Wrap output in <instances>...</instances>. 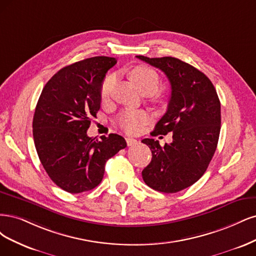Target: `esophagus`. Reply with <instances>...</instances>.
Listing matches in <instances>:
<instances>
[{
    "mask_svg": "<svg viewBox=\"0 0 256 256\" xmlns=\"http://www.w3.org/2000/svg\"><path fill=\"white\" fill-rule=\"evenodd\" d=\"M126 144L130 146H134V144H138V142L136 139H134V138H130V137H128V138H126Z\"/></svg>",
    "mask_w": 256,
    "mask_h": 256,
    "instance_id": "esophagus-1",
    "label": "esophagus"
}]
</instances>
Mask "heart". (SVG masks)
<instances>
[{
    "label": "heart",
    "mask_w": 256,
    "mask_h": 256,
    "mask_svg": "<svg viewBox=\"0 0 256 256\" xmlns=\"http://www.w3.org/2000/svg\"><path fill=\"white\" fill-rule=\"evenodd\" d=\"M130 78L133 80L138 90L142 94H153L160 86V76L154 69L148 66H137L130 72ZM116 83V76L110 74L101 85L100 96L103 102L107 101L112 96ZM149 114L142 110H126L119 118V126L128 134H136L142 130L144 126L149 121Z\"/></svg>",
    "instance_id": "heart-1"
}]
</instances>
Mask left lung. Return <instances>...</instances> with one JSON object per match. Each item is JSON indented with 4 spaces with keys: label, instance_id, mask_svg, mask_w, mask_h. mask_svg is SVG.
Listing matches in <instances>:
<instances>
[{
    "label": "left lung",
    "instance_id": "left-lung-1",
    "mask_svg": "<svg viewBox=\"0 0 256 256\" xmlns=\"http://www.w3.org/2000/svg\"><path fill=\"white\" fill-rule=\"evenodd\" d=\"M136 57L160 69L171 85L167 112L156 123L153 135L171 132L172 142L162 146L158 140H142L152 151L142 178L154 190L174 194L194 184L215 154L221 126L220 101L210 80L192 64L170 56Z\"/></svg>",
    "mask_w": 256,
    "mask_h": 256
}]
</instances>
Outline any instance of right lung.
I'll return each mask as SVG.
<instances>
[{
  "instance_id": "add662e5",
  "label": "right lung",
  "mask_w": 256,
  "mask_h": 256,
  "mask_svg": "<svg viewBox=\"0 0 256 256\" xmlns=\"http://www.w3.org/2000/svg\"><path fill=\"white\" fill-rule=\"evenodd\" d=\"M114 57L96 56L67 66L42 89L32 119L39 160L53 182L70 194L92 190L101 183L105 164L126 146L117 134L101 140L87 136L100 110L101 85Z\"/></svg>"
}]
</instances>
